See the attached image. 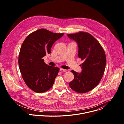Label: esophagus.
Segmentation results:
<instances>
[{"label": "esophagus", "instance_id": "esophagus-1", "mask_svg": "<svg viewBox=\"0 0 124 124\" xmlns=\"http://www.w3.org/2000/svg\"><path fill=\"white\" fill-rule=\"evenodd\" d=\"M60 70H61V71H66V70H65V69H62V68H60Z\"/></svg>", "mask_w": 124, "mask_h": 124}]
</instances>
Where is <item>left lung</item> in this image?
<instances>
[{
    "label": "left lung",
    "instance_id": "8db88e82",
    "mask_svg": "<svg viewBox=\"0 0 124 124\" xmlns=\"http://www.w3.org/2000/svg\"><path fill=\"white\" fill-rule=\"evenodd\" d=\"M68 36L78 43V56L84 61L81 73L71 70L74 79L69 86L77 93H85L95 88L103 77L107 62L105 52L99 41L89 33L80 31L68 34Z\"/></svg>",
    "mask_w": 124,
    "mask_h": 124
}]
</instances>
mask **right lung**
Segmentation results:
<instances>
[{"instance_id":"obj_1","label":"right lung","mask_w":124,"mask_h":124,"mask_svg":"<svg viewBox=\"0 0 124 124\" xmlns=\"http://www.w3.org/2000/svg\"><path fill=\"white\" fill-rule=\"evenodd\" d=\"M63 35L42 28L29 34L23 43L19 68L24 82L34 92L44 93L53 86L59 68L47 65L43 57L50 54L53 44Z\"/></svg>"}]
</instances>
